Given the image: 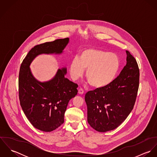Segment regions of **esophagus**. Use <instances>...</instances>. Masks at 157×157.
<instances>
[{
  "instance_id": "obj_1",
  "label": "esophagus",
  "mask_w": 157,
  "mask_h": 157,
  "mask_svg": "<svg viewBox=\"0 0 157 157\" xmlns=\"http://www.w3.org/2000/svg\"><path fill=\"white\" fill-rule=\"evenodd\" d=\"M84 92H85V91H84V90H83L82 88H80V89L78 90V94H83Z\"/></svg>"
}]
</instances>
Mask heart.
I'll return each instance as SVG.
<instances>
[{
	"label": "heart",
	"mask_w": 157,
	"mask_h": 157,
	"mask_svg": "<svg viewBox=\"0 0 157 157\" xmlns=\"http://www.w3.org/2000/svg\"><path fill=\"white\" fill-rule=\"evenodd\" d=\"M120 67L117 55L98 49L86 48L81 51L78 57H74L69 65V74L77 80L86 69V77L95 88H102L109 85Z\"/></svg>",
	"instance_id": "obj_1"
}]
</instances>
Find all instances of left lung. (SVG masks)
I'll use <instances>...</instances> for the list:
<instances>
[{"label":"left lung","instance_id":"1","mask_svg":"<svg viewBox=\"0 0 157 157\" xmlns=\"http://www.w3.org/2000/svg\"><path fill=\"white\" fill-rule=\"evenodd\" d=\"M126 65L108 86L85 95L88 122L98 132L118 127L134 108L139 87L140 71L132 55L126 51Z\"/></svg>","mask_w":157,"mask_h":157}]
</instances>
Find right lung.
<instances>
[{
  "mask_svg": "<svg viewBox=\"0 0 157 157\" xmlns=\"http://www.w3.org/2000/svg\"><path fill=\"white\" fill-rule=\"evenodd\" d=\"M69 38L34 46L23 59L19 75V96L26 117L37 129L51 132L64 123L69 101L78 92V85L65 77L67 68L59 69L51 80L40 82L33 75L30 64L41 54H61Z\"/></svg>",
  "mask_w": 157,
  "mask_h": 157,
  "instance_id": "obj_1",
  "label": "right lung"
}]
</instances>
